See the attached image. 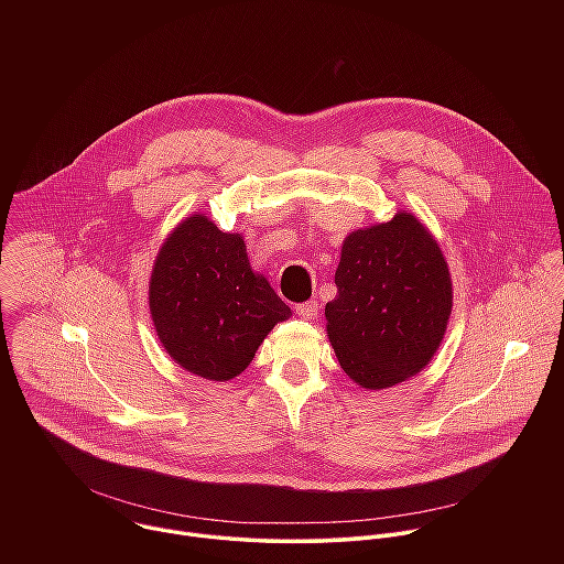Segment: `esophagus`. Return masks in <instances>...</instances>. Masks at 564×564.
Returning a JSON list of instances; mask_svg holds the SVG:
<instances>
[{
    "mask_svg": "<svg viewBox=\"0 0 564 564\" xmlns=\"http://www.w3.org/2000/svg\"><path fill=\"white\" fill-rule=\"evenodd\" d=\"M295 311H297V315L302 317V319H315L317 315H319V304L313 300V302H304V304H297L295 306Z\"/></svg>",
    "mask_w": 564,
    "mask_h": 564,
    "instance_id": "1",
    "label": "esophagus"
}]
</instances>
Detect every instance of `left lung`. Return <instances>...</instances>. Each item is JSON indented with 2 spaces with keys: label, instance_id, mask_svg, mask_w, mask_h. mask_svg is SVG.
Segmentation results:
<instances>
[{
  "label": "left lung",
  "instance_id": "left-lung-1",
  "mask_svg": "<svg viewBox=\"0 0 564 564\" xmlns=\"http://www.w3.org/2000/svg\"><path fill=\"white\" fill-rule=\"evenodd\" d=\"M334 284L327 336L358 387H395L432 360L452 315V278L438 242L412 213L351 232Z\"/></svg>",
  "mask_w": 564,
  "mask_h": 564
}]
</instances>
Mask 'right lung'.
Masks as SVG:
<instances>
[{
    "label": "right lung",
    "mask_w": 564,
    "mask_h": 564,
    "mask_svg": "<svg viewBox=\"0 0 564 564\" xmlns=\"http://www.w3.org/2000/svg\"><path fill=\"white\" fill-rule=\"evenodd\" d=\"M150 315L180 367L226 382L247 369L291 308L264 275L251 271L241 235L193 215L162 242L150 280Z\"/></svg>",
    "instance_id": "1"
}]
</instances>
